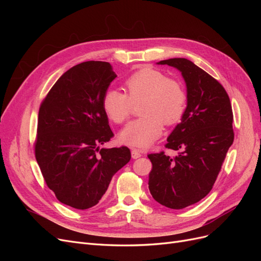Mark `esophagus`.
Masks as SVG:
<instances>
[{
  "instance_id": "34e87169",
  "label": "esophagus",
  "mask_w": 261,
  "mask_h": 261,
  "mask_svg": "<svg viewBox=\"0 0 261 261\" xmlns=\"http://www.w3.org/2000/svg\"><path fill=\"white\" fill-rule=\"evenodd\" d=\"M141 155H143V151L139 149H133L132 150V158L133 159H137V158H140Z\"/></svg>"
}]
</instances>
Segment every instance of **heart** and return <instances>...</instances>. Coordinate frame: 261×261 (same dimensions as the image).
<instances>
[{"mask_svg":"<svg viewBox=\"0 0 261 261\" xmlns=\"http://www.w3.org/2000/svg\"><path fill=\"white\" fill-rule=\"evenodd\" d=\"M125 91L109 89L102 97V109L110 121L123 124L139 102V114L120 134V140L130 147L146 148L161 136L163 124L172 126L183 118L187 93L179 82L168 78L160 70L143 67L124 82Z\"/></svg>","mask_w":261,"mask_h":261,"instance_id":"1","label":"heart"}]
</instances>
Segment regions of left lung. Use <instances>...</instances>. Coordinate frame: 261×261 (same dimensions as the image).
Listing matches in <instances>:
<instances>
[{
	"instance_id": "8db88e82",
	"label": "left lung",
	"mask_w": 261,
	"mask_h": 261,
	"mask_svg": "<svg viewBox=\"0 0 261 261\" xmlns=\"http://www.w3.org/2000/svg\"><path fill=\"white\" fill-rule=\"evenodd\" d=\"M159 64L176 67L187 86V108L181 122L168 137L165 148L150 153L149 191L155 201L170 209H183L212 189L233 144V112L224 87L187 59H169Z\"/></svg>"
}]
</instances>
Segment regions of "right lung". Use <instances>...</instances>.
I'll return each mask as SVG.
<instances>
[{
	"label": "right lung",
	"instance_id": "right-lung-1",
	"mask_svg": "<svg viewBox=\"0 0 261 261\" xmlns=\"http://www.w3.org/2000/svg\"><path fill=\"white\" fill-rule=\"evenodd\" d=\"M116 76L108 62L81 63L60 77L39 109L36 160L58 200L75 209L96 206L130 160L126 146L99 148L114 137L101 102Z\"/></svg>",
	"mask_w": 261,
	"mask_h": 261
}]
</instances>
